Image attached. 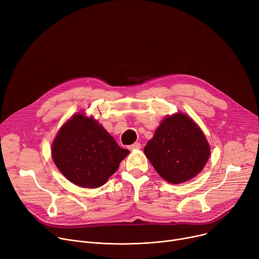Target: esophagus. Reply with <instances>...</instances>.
<instances>
[{
	"label": "esophagus",
	"instance_id": "1",
	"mask_svg": "<svg viewBox=\"0 0 259 259\" xmlns=\"http://www.w3.org/2000/svg\"><path fill=\"white\" fill-rule=\"evenodd\" d=\"M140 148H142V145H140L139 143H135V144L129 146V149H130V150H138V149H140Z\"/></svg>",
	"mask_w": 259,
	"mask_h": 259
}]
</instances>
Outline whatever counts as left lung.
I'll return each mask as SVG.
<instances>
[{
	"label": "left lung",
	"mask_w": 259,
	"mask_h": 259,
	"mask_svg": "<svg viewBox=\"0 0 259 259\" xmlns=\"http://www.w3.org/2000/svg\"><path fill=\"white\" fill-rule=\"evenodd\" d=\"M144 152L156 171L172 184L194 178L209 157L205 136L184 113L166 116Z\"/></svg>",
	"instance_id": "left-lung-1"
}]
</instances>
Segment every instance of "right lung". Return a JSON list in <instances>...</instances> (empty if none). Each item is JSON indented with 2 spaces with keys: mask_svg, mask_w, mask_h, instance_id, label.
I'll return each instance as SVG.
<instances>
[{
  "mask_svg": "<svg viewBox=\"0 0 259 259\" xmlns=\"http://www.w3.org/2000/svg\"><path fill=\"white\" fill-rule=\"evenodd\" d=\"M60 171L79 187L97 188L119 168L129 151L92 117L78 113L59 131L52 147Z\"/></svg>",
  "mask_w": 259,
  "mask_h": 259,
  "instance_id": "add662e5",
  "label": "right lung"
}]
</instances>
